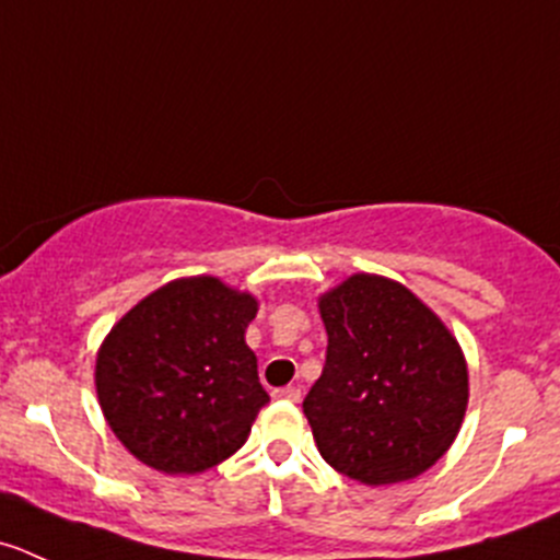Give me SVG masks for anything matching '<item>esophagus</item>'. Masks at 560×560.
<instances>
[{
	"label": "esophagus",
	"instance_id": "34e87169",
	"mask_svg": "<svg viewBox=\"0 0 560 560\" xmlns=\"http://www.w3.org/2000/svg\"><path fill=\"white\" fill-rule=\"evenodd\" d=\"M273 396L284 401H301V388L298 385H284V388H276Z\"/></svg>",
	"mask_w": 560,
	"mask_h": 560
}]
</instances>
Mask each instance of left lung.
<instances>
[{
	"label": "left lung",
	"mask_w": 560,
	"mask_h": 560,
	"mask_svg": "<svg viewBox=\"0 0 560 560\" xmlns=\"http://www.w3.org/2000/svg\"><path fill=\"white\" fill-rule=\"evenodd\" d=\"M317 303L328 352L303 412L319 454L369 487L416 479L463 427V347L427 303L385 276H350Z\"/></svg>",
	"instance_id": "left-lung-1"
}]
</instances>
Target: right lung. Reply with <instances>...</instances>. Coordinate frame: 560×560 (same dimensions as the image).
<instances>
[{"instance_id":"add662e5","label":"right lung","mask_w":560,"mask_h":560,"mask_svg":"<svg viewBox=\"0 0 560 560\" xmlns=\"http://www.w3.org/2000/svg\"><path fill=\"white\" fill-rule=\"evenodd\" d=\"M257 298L215 276L177 279L136 303L95 361L101 410L139 463L170 476L215 468L270 401L246 328Z\"/></svg>"}]
</instances>
